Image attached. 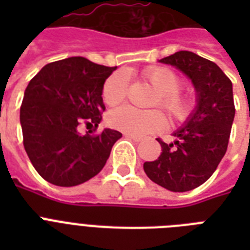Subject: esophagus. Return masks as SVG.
I'll return each mask as SVG.
<instances>
[{"label": "esophagus", "instance_id": "1", "mask_svg": "<svg viewBox=\"0 0 250 250\" xmlns=\"http://www.w3.org/2000/svg\"><path fill=\"white\" fill-rule=\"evenodd\" d=\"M125 137H128V139H132L133 141H140L141 137L140 136H135V135H131V133H125Z\"/></svg>", "mask_w": 250, "mask_h": 250}]
</instances>
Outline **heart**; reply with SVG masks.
Masks as SVG:
<instances>
[{"instance_id": "obj_1", "label": "heart", "mask_w": 250, "mask_h": 250, "mask_svg": "<svg viewBox=\"0 0 250 250\" xmlns=\"http://www.w3.org/2000/svg\"><path fill=\"white\" fill-rule=\"evenodd\" d=\"M143 76L157 90V106H161L174 121L183 122L189 117L193 109V98L179 90L182 80L171 68L153 66L145 68ZM128 89V79L125 72H115L106 79L102 88V98L106 105L118 106L125 101ZM110 125L114 128L135 136L160 132L166 128L167 118L160 110H139L125 106L114 110L109 115Z\"/></svg>"}]
</instances>
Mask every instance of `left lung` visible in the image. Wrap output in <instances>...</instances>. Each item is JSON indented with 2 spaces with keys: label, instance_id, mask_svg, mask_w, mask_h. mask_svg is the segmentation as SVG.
Instances as JSON below:
<instances>
[{
  "label": "left lung",
  "instance_id": "8db88e82",
  "mask_svg": "<svg viewBox=\"0 0 250 250\" xmlns=\"http://www.w3.org/2000/svg\"><path fill=\"white\" fill-rule=\"evenodd\" d=\"M160 62L179 68L192 80L197 106L174 132V143L157 139L162 153L156 161L145 162L144 171L166 189L187 192L204 184L225 157L235 118L232 83L214 62L192 52L180 50Z\"/></svg>",
  "mask_w": 250,
  "mask_h": 250
}]
</instances>
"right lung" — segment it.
Here are the masks:
<instances>
[{
	"label": "right lung",
	"mask_w": 250,
	"mask_h": 250,
	"mask_svg": "<svg viewBox=\"0 0 250 250\" xmlns=\"http://www.w3.org/2000/svg\"><path fill=\"white\" fill-rule=\"evenodd\" d=\"M117 67L70 57L48 63L31 79L21 106L23 145L36 171L54 186L74 187L102 170L122 133H94L105 111L102 88ZM92 125L85 135L77 131Z\"/></svg>",
	"instance_id": "right-lung-1"
}]
</instances>
